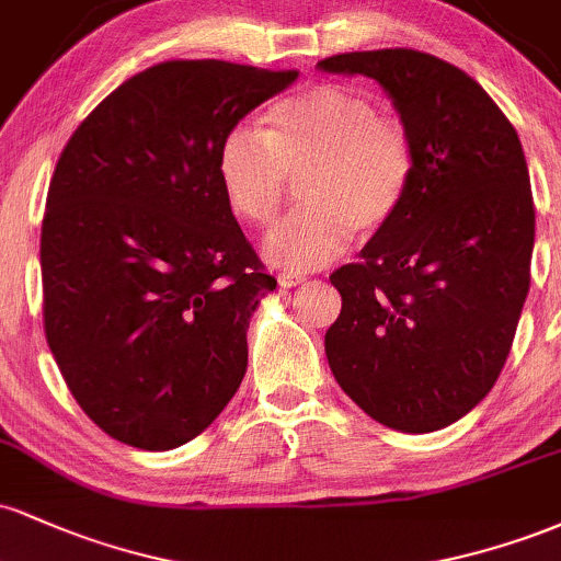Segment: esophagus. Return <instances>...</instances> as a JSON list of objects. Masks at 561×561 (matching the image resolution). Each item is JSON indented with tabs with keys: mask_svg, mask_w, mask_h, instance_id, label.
I'll return each instance as SVG.
<instances>
[{
	"mask_svg": "<svg viewBox=\"0 0 561 561\" xmlns=\"http://www.w3.org/2000/svg\"><path fill=\"white\" fill-rule=\"evenodd\" d=\"M302 282H306V276H298V274H289V272H285V274H279V285L282 287H300Z\"/></svg>",
	"mask_w": 561,
	"mask_h": 561,
	"instance_id": "obj_1",
	"label": "esophagus"
}]
</instances>
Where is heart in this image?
<instances>
[{"mask_svg": "<svg viewBox=\"0 0 561 561\" xmlns=\"http://www.w3.org/2000/svg\"><path fill=\"white\" fill-rule=\"evenodd\" d=\"M416 152L409 128L377 102L337 83H319L276 102L266 128L234 126L218 145V182L231 214L268 227L300 179L306 208L268 234L274 266L313 272L345 253L356 229L379 234L403 208Z\"/></svg>", "mask_w": 561, "mask_h": 561, "instance_id": "1", "label": "heart"}]
</instances>
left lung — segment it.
Segmentation results:
<instances>
[{
  "instance_id": "8db88e82",
  "label": "left lung",
  "mask_w": 561,
  "mask_h": 561,
  "mask_svg": "<svg viewBox=\"0 0 561 561\" xmlns=\"http://www.w3.org/2000/svg\"><path fill=\"white\" fill-rule=\"evenodd\" d=\"M388 92L416 152L414 182L358 263L330 276L337 385L371 420L433 433L469 414L504 369L530 289V173L517 131L472 76L416 49L332 55Z\"/></svg>"
}]
</instances>
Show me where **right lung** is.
Segmentation results:
<instances>
[{"instance_id": "right-lung-1", "label": "right lung", "mask_w": 561, "mask_h": 561, "mask_svg": "<svg viewBox=\"0 0 561 561\" xmlns=\"http://www.w3.org/2000/svg\"><path fill=\"white\" fill-rule=\"evenodd\" d=\"M298 79L169 60L94 107L55 165L42 221L44 332L102 433L171 450L224 411L276 279L227 205L224 134Z\"/></svg>"}]
</instances>
